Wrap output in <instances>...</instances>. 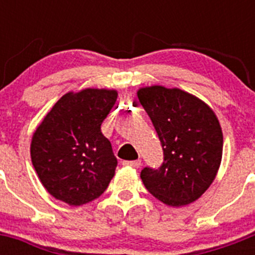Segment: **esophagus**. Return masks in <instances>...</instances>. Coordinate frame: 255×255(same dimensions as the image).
<instances>
[{"mask_svg":"<svg viewBox=\"0 0 255 255\" xmlns=\"http://www.w3.org/2000/svg\"><path fill=\"white\" fill-rule=\"evenodd\" d=\"M123 164L124 166H129V167H132V168H139L140 167L141 161L140 159H136V161H124Z\"/></svg>","mask_w":255,"mask_h":255,"instance_id":"34e87169","label":"esophagus"}]
</instances>
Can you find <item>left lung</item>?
Returning <instances> with one entry per match:
<instances>
[{
    "mask_svg": "<svg viewBox=\"0 0 255 255\" xmlns=\"http://www.w3.org/2000/svg\"><path fill=\"white\" fill-rule=\"evenodd\" d=\"M138 98L163 149L159 168L141 170L144 186L162 203L186 206L202 197L220 168L224 136L217 116L203 101L177 88H140Z\"/></svg>",
    "mask_w": 255,
    "mask_h": 255,
    "instance_id": "left-lung-1",
    "label": "left lung"
}]
</instances>
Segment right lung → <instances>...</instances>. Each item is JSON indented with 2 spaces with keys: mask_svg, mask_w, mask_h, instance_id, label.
<instances>
[{
  "mask_svg": "<svg viewBox=\"0 0 255 255\" xmlns=\"http://www.w3.org/2000/svg\"><path fill=\"white\" fill-rule=\"evenodd\" d=\"M116 100L114 89L70 92L37 128L30 144L31 162L52 197L82 206L107 189L117 159L101 125Z\"/></svg>",
  "mask_w": 255,
  "mask_h": 255,
  "instance_id": "right-lung-1",
  "label": "right lung"
}]
</instances>
